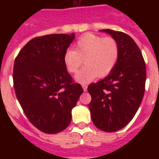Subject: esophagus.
Returning a JSON list of instances; mask_svg holds the SVG:
<instances>
[{
	"instance_id": "1",
	"label": "esophagus",
	"mask_w": 159,
	"mask_h": 159,
	"mask_svg": "<svg viewBox=\"0 0 159 159\" xmlns=\"http://www.w3.org/2000/svg\"><path fill=\"white\" fill-rule=\"evenodd\" d=\"M82 87H83V91H87V89H88V86H87V85H85V84H83V85H82Z\"/></svg>"
}]
</instances>
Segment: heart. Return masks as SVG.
I'll return each mask as SVG.
<instances>
[{
  "label": "heart",
  "instance_id": "b5f03b06",
  "mask_svg": "<svg viewBox=\"0 0 159 159\" xmlns=\"http://www.w3.org/2000/svg\"><path fill=\"white\" fill-rule=\"evenodd\" d=\"M119 59V46L112 37H103L93 33L82 36L67 49L63 62L70 73L77 72L83 65L85 66L76 74V81L83 84L89 83L95 77H105L113 70Z\"/></svg>",
  "mask_w": 159,
  "mask_h": 159
}]
</instances>
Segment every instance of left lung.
Listing matches in <instances>:
<instances>
[{
  "instance_id": "obj_1",
  "label": "left lung",
  "mask_w": 159,
  "mask_h": 159,
  "mask_svg": "<svg viewBox=\"0 0 159 159\" xmlns=\"http://www.w3.org/2000/svg\"><path fill=\"white\" fill-rule=\"evenodd\" d=\"M117 41L119 59L111 74L88 91L93 124L102 131L115 132L133 119L143 99L147 78L146 64L139 47L129 35L112 30H102Z\"/></svg>"
}]
</instances>
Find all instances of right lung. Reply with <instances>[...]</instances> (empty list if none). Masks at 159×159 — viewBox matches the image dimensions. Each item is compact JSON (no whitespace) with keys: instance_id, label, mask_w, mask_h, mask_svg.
Instances as JSON below:
<instances>
[{"instance_id":"add662e5","label":"right lung","mask_w":159,"mask_h":159,"mask_svg":"<svg viewBox=\"0 0 159 159\" xmlns=\"http://www.w3.org/2000/svg\"><path fill=\"white\" fill-rule=\"evenodd\" d=\"M74 38V33L33 38L14 60L17 99L30 122L43 133L57 134L69 126L71 110L83 92L63 62Z\"/></svg>"}]
</instances>
